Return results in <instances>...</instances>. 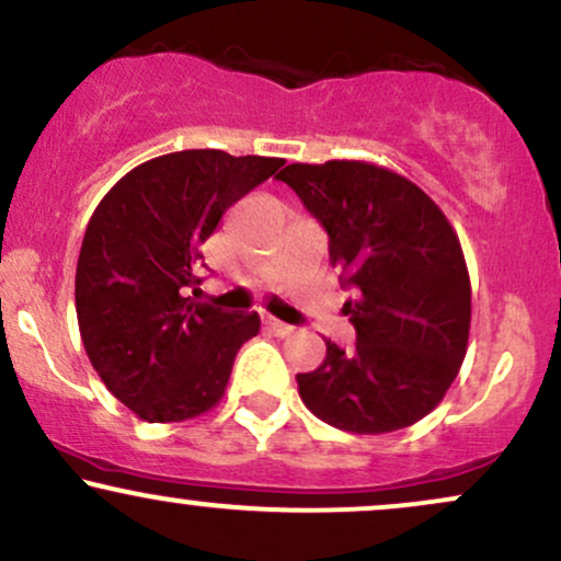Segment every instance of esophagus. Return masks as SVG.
<instances>
[{"instance_id": "1", "label": "esophagus", "mask_w": 561, "mask_h": 561, "mask_svg": "<svg viewBox=\"0 0 561 561\" xmlns=\"http://www.w3.org/2000/svg\"><path fill=\"white\" fill-rule=\"evenodd\" d=\"M266 327L276 334V337H287V334L295 332V327H289V324H285V321H279V319H266Z\"/></svg>"}]
</instances>
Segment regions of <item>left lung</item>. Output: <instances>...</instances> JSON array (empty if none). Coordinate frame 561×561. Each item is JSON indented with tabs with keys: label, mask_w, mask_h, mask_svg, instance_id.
Listing matches in <instances>:
<instances>
[{
	"label": "left lung",
	"mask_w": 561,
	"mask_h": 561,
	"mask_svg": "<svg viewBox=\"0 0 561 561\" xmlns=\"http://www.w3.org/2000/svg\"><path fill=\"white\" fill-rule=\"evenodd\" d=\"M330 234V261L356 345L327 340L319 369L298 375L302 403L332 427L382 435L443 401L467 356L472 285L461 242L430 195L366 160L293 163L279 173Z\"/></svg>",
	"instance_id": "left-lung-1"
}]
</instances>
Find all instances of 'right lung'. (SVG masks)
<instances>
[{
	"label": "right lung",
	"instance_id": "1",
	"mask_svg": "<svg viewBox=\"0 0 561 561\" xmlns=\"http://www.w3.org/2000/svg\"><path fill=\"white\" fill-rule=\"evenodd\" d=\"M282 158L182 150L147 160L100 199L76 266V317L105 388L145 422H184L227 392L259 313L195 302L199 244Z\"/></svg>",
	"mask_w": 561,
	"mask_h": 561
}]
</instances>
